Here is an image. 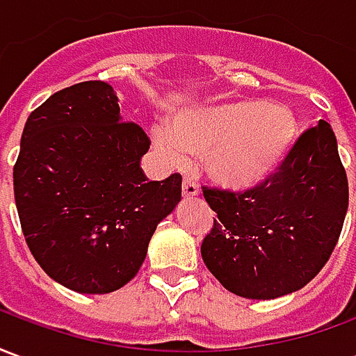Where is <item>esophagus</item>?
Instances as JSON below:
<instances>
[{"label":"esophagus","mask_w":356,"mask_h":356,"mask_svg":"<svg viewBox=\"0 0 356 356\" xmlns=\"http://www.w3.org/2000/svg\"><path fill=\"white\" fill-rule=\"evenodd\" d=\"M198 194H200V191H198V186L194 183V179H183V198H185V200H191V198H196Z\"/></svg>","instance_id":"34e87169"}]
</instances>
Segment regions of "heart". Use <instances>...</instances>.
<instances>
[{
    "label": "heart",
    "mask_w": 356,
    "mask_h": 356,
    "mask_svg": "<svg viewBox=\"0 0 356 356\" xmlns=\"http://www.w3.org/2000/svg\"><path fill=\"white\" fill-rule=\"evenodd\" d=\"M298 122L288 106L263 99H236L181 110L156 135L158 150L179 162L204 156L209 179L244 193L267 183L288 160Z\"/></svg>",
    "instance_id": "1"
}]
</instances>
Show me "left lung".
Masks as SVG:
<instances>
[{
	"label": "left lung",
	"instance_id": "8db88e82",
	"mask_svg": "<svg viewBox=\"0 0 356 356\" xmlns=\"http://www.w3.org/2000/svg\"><path fill=\"white\" fill-rule=\"evenodd\" d=\"M217 213L202 259L219 282L248 299L301 290L326 265L349 206V185L328 122L305 131L280 171L242 194L204 186Z\"/></svg>",
	"mask_w": 356,
	"mask_h": 356
}]
</instances>
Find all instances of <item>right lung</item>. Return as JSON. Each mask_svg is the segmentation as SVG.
Masks as SVG:
<instances>
[{
    "label": "right lung",
    "instance_id": "right-lung-1",
    "mask_svg": "<svg viewBox=\"0 0 356 356\" xmlns=\"http://www.w3.org/2000/svg\"><path fill=\"white\" fill-rule=\"evenodd\" d=\"M148 147L104 81L57 91L28 116L13 170L15 202L28 248L55 282L110 293L139 273L183 181L179 173L148 181L140 168Z\"/></svg>",
    "mask_w": 356,
    "mask_h": 356
}]
</instances>
